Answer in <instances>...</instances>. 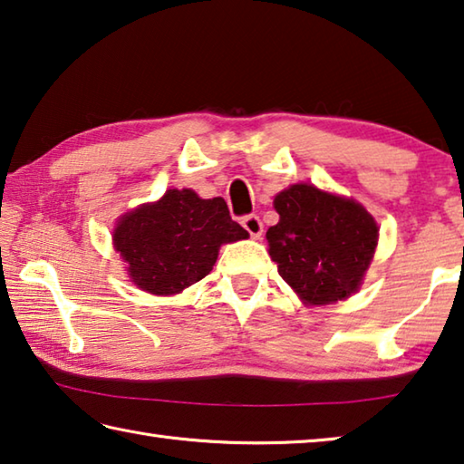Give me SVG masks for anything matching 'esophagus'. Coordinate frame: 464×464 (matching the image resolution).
<instances>
[{
	"label": "esophagus",
	"mask_w": 464,
	"mask_h": 464,
	"mask_svg": "<svg viewBox=\"0 0 464 464\" xmlns=\"http://www.w3.org/2000/svg\"><path fill=\"white\" fill-rule=\"evenodd\" d=\"M241 225H243V229H246V231H247L254 239H260V237H262V233H264V225H262L260 217H257V215H247V217H243Z\"/></svg>",
	"instance_id": "34e87169"
}]
</instances>
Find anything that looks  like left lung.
<instances>
[{
	"label": "left lung",
	"mask_w": 464,
	"mask_h": 464,
	"mask_svg": "<svg viewBox=\"0 0 464 464\" xmlns=\"http://www.w3.org/2000/svg\"><path fill=\"white\" fill-rule=\"evenodd\" d=\"M280 221L266 233L278 274L304 304L354 295L372 262L379 227L362 204L293 184L274 198Z\"/></svg>",
	"instance_id": "obj_1"
}]
</instances>
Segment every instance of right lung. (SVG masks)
<instances>
[{"label": "right lung", "mask_w": 464, "mask_h": 464, "mask_svg": "<svg viewBox=\"0 0 464 464\" xmlns=\"http://www.w3.org/2000/svg\"><path fill=\"white\" fill-rule=\"evenodd\" d=\"M227 202L204 200L190 188L168 190L140 204L114 227V249L127 262L129 278L151 295H178L213 270L223 243L246 239Z\"/></svg>", "instance_id": "right-lung-1"}]
</instances>
